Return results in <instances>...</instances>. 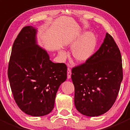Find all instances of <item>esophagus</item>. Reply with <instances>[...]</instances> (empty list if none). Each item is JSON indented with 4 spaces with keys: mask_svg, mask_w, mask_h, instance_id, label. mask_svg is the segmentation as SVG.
I'll return each instance as SVG.
<instances>
[{
    "mask_svg": "<svg viewBox=\"0 0 130 130\" xmlns=\"http://www.w3.org/2000/svg\"><path fill=\"white\" fill-rule=\"evenodd\" d=\"M71 75H72L71 70H70V68H68V69H67V78H71Z\"/></svg>",
    "mask_w": 130,
    "mask_h": 130,
    "instance_id": "34e87169",
    "label": "esophagus"
}]
</instances>
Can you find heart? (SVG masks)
I'll return each mask as SVG.
<instances>
[{"instance_id": "heart-1", "label": "heart", "mask_w": 130, "mask_h": 130, "mask_svg": "<svg viewBox=\"0 0 130 130\" xmlns=\"http://www.w3.org/2000/svg\"><path fill=\"white\" fill-rule=\"evenodd\" d=\"M67 44L72 49V55L73 60L77 63H84L88 61L95 53L97 45V40L95 35L88 32L82 39L80 37L73 38L67 41ZM63 57L66 56L64 51L60 52Z\"/></svg>"}]
</instances>
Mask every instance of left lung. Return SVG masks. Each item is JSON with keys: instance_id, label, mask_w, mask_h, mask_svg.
Masks as SVG:
<instances>
[{"instance_id": "obj_1", "label": "left lung", "mask_w": 130, "mask_h": 130, "mask_svg": "<svg viewBox=\"0 0 130 130\" xmlns=\"http://www.w3.org/2000/svg\"><path fill=\"white\" fill-rule=\"evenodd\" d=\"M72 73L77 111L90 117L108 111L123 80L121 53L112 36L107 32L99 49L85 63L73 68Z\"/></svg>"}]
</instances>
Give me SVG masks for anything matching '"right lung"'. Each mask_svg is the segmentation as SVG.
I'll return each mask as SVG.
<instances>
[{"label":"right lung","instance_id":"right-lung-1","mask_svg":"<svg viewBox=\"0 0 130 130\" xmlns=\"http://www.w3.org/2000/svg\"><path fill=\"white\" fill-rule=\"evenodd\" d=\"M37 33L38 29L32 26L22 29L13 44L8 68L14 100L23 112L32 116L52 112L67 73L65 64L53 63L38 45Z\"/></svg>","mask_w":130,"mask_h":130}]
</instances>
